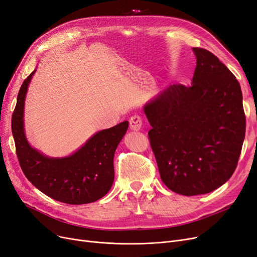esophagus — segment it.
Segmentation results:
<instances>
[{"mask_svg": "<svg viewBox=\"0 0 257 257\" xmlns=\"http://www.w3.org/2000/svg\"><path fill=\"white\" fill-rule=\"evenodd\" d=\"M141 126H142V119H141L140 116L135 115V116L131 117V119H130V128L132 131L138 132V131H140Z\"/></svg>", "mask_w": 257, "mask_h": 257, "instance_id": "1", "label": "esophagus"}]
</instances>
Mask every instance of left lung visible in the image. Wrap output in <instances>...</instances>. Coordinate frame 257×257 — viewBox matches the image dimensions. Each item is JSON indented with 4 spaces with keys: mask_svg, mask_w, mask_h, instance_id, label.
<instances>
[{
    "mask_svg": "<svg viewBox=\"0 0 257 257\" xmlns=\"http://www.w3.org/2000/svg\"><path fill=\"white\" fill-rule=\"evenodd\" d=\"M193 51L192 85H170L143 107L161 180L184 196L210 193L230 179L245 133L238 81L209 50Z\"/></svg>",
    "mask_w": 257,
    "mask_h": 257,
    "instance_id": "1",
    "label": "left lung"
}]
</instances>
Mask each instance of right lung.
<instances>
[{
  "instance_id": "obj_1",
  "label": "right lung",
  "mask_w": 257,
  "mask_h": 257,
  "mask_svg": "<svg viewBox=\"0 0 257 257\" xmlns=\"http://www.w3.org/2000/svg\"><path fill=\"white\" fill-rule=\"evenodd\" d=\"M36 69L19 90L12 118V130L20 166L34 186L55 200L68 204L94 202L110 190L114 182L115 151L128 127V121L91 136L67 157L51 158L30 147L24 130V104Z\"/></svg>"
}]
</instances>
